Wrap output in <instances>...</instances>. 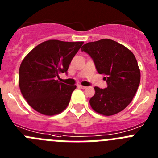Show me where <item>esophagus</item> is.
<instances>
[{
    "label": "esophagus",
    "mask_w": 158,
    "mask_h": 158,
    "mask_svg": "<svg viewBox=\"0 0 158 158\" xmlns=\"http://www.w3.org/2000/svg\"><path fill=\"white\" fill-rule=\"evenodd\" d=\"M77 87H78V88H80V89H86V88H87V87H85V86L81 85H78Z\"/></svg>",
    "instance_id": "esophagus-1"
}]
</instances>
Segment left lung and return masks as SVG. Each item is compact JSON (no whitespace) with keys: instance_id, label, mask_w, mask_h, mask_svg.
Masks as SVG:
<instances>
[{"instance_id":"obj_1","label":"left lung","mask_w":158,"mask_h":158,"mask_svg":"<svg viewBox=\"0 0 158 158\" xmlns=\"http://www.w3.org/2000/svg\"><path fill=\"white\" fill-rule=\"evenodd\" d=\"M93 58L96 70L104 75L106 89L95 87L89 103L96 112L109 116L126 108L140 83V69L129 49L111 40L85 43L81 47Z\"/></svg>"}]
</instances>
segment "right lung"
Here are the masks:
<instances>
[{"mask_svg": "<svg viewBox=\"0 0 158 158\" xmlns=\"http://www.w3.org/2000/svg\"><path fill=\"white\" fill-rule=\"evenodd\" d=\"M83 42L51 40L32 49L19 69V86L23 98L38 112L54 115L68 106L77 88L59 82V73H66L73 58Z\"/></svg>", "mask_w": 158, "mask_h": 158, "instance_id": "1", "label": "right lung"}]
</instances>
